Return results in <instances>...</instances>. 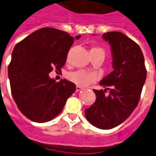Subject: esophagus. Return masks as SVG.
I'll return each instance as SVG.
<instances>
[{"label": "esophagus", "mask_w": 156, "mask_h": 156, "mask_svg": "<svg viewBox=\"0 0 156 156\" xmlns=\"http://www.w3.org/2000/svg\"><path fill=\"white\" fill-rule=\"evenodd\" d=\"M82 89H83V88L81 87H80V86H76V92H80V91H81Z\"/></svg>", "instance_id": "1"}]
</instances>
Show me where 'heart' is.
I'll use <instances>...</instances> for the list:
<instances>
[{
    "mask_svg": "<svg viewBox=\"0 0 156 156\" xmlns=\"http://www.w3.org/2000/svg\"><path fill=\"white\" fill-rule=\"evenodd\" d=\"M96 51L104 52L103 49H101L100 48H93L90 50V52H96ZM68 78L71 81H73V83H75L76 84L82 86V87L87 86L96 80V76L94 73H87V72L83 70H78L70 73L68 75Z\"/></svg>",
    "mask_w": 156,
    "mask_h": 156,
    "instance_id": "1",
    "label": "heart"
}]
</instances>
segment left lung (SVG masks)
I'll return each instance as SVG.
<instances>
[{
	"mask_svg": "<svg viewBox=\"0 0 156 156\" xmlns=\"http://www.w3.org/2000/svg\"><path fill=\"white\" fill-rule=\"evenodd\" d=\"M103 39L111 46L113 71L100 82L104 90H93L96 101L85 109V116L91 124L107 130L123 123L136 108L147 71L142 50L126 35L108 32Z\"/></svg>",
	"mask_w": 156,
	"mask_h": 156,
	"instance_id": "8db88e82",
	"label": "left lung"
}]
</instances>
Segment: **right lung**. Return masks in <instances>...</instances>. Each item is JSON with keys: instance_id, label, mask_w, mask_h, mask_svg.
I'll list each match as a JSON object with an SVG mask.
<instances>
[{"instance_id": "add662e5", "label": "right lung", "mask_w": 156, "mask_h": 156, "mask_svg": "<svg viewBox=\"0 0 156 156\" xmlns=\"http://www.w3.org/2000/svg\"><path fill=\"white\" fill-rule=\"evenodd\" d=\"M75 38L64 31L42 28L14 48L8 69L12 95L19 110L32 121L52 120L76 91L73 82H56L48 76L54 68L60 71L64 66Z\"/></svg>"}]
</instances>
